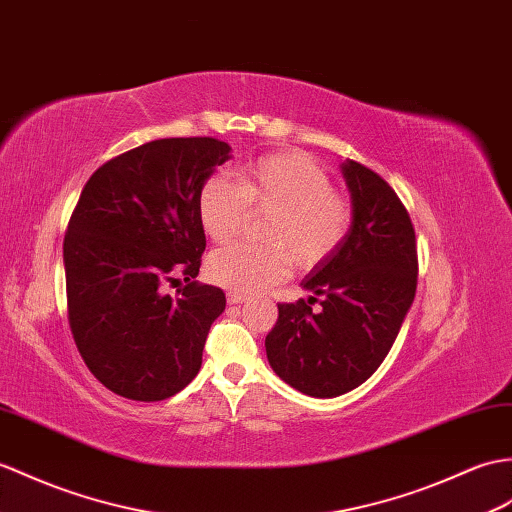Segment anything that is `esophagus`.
I'll use <instances>...</instances> for the list:
<instances>
[{"mask_svg": "<svg viewBox=\"0 0 512 512\" xmlns=\"http://www.w3.org/2000/svg\"><path fill=\"white\" fill-rule=\"evenodd\" d=\"M227 301H229L231 305H240V303H246V301H248V296H246V294H237V292H229Z\"/></svg>", "mask_w": 512, "mask_h": 512, "instance_id": "esophagus-1", "label": "esophagus"}]
</instances>
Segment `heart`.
Listing matches in <instances>:
<instances>
[{
	"instance_id": "heart-1",
	"label": "heart",
	"mask_w": 512,
	"mask_h": 512,
	"mask_svg": "<svg viewBox=\"0 0 512 512\" xmlns=\"http://www.w3.org/2000/svg\"><path fill=\"white\" fill-rule=\"evenodd\" d=\"M251 211H270L261 224L264 244H233L211 253V279L237 294L281 281L290 261L312 270L334 255L349 235L351 202L331 189L329 174L303 152L268 154L246 163L237 183L216 174L198 194L200 227L213 242H229Z\"/></svg>"
}]
</instances>
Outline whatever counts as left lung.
I'll use <instances>...</instances> for the list:
<instances>
[{"label": "left lung", "mask_w": 512, "mask_h": 512, "mask_svg": "<svg viewBox=\"0 0 512 512\" xmlns=\"http://www.w3.org/2000/svg\"><path fill=\"white\" fill-rule=\"evenodd\" d=\"M342 176L353 205L349 235L303 279L310 299L277 305L266 336L272 371L320 399L344 395L377 371L406 320L419 272L417 237L395 189L351 159Z\"/></svg>", "instance_id": "obj_1"}]
</instances>
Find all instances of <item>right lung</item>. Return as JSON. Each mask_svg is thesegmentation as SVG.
<instances>
[{"mask_svg":"<svg viewBox=\"0 0 512 512\" xmlns=\"http://www.w3.org/2000/svg\"><path fill=\"white\" fill-rule=\"evenodd\" d=\"M213 137L157 139L93 172L63 242L67 318L98 382L133 401H163L198 375L227 299L198 277L205 231L198 194L231 159ZM186 285L174 297L177 275Z\"/></svg>","mask_w":512,"mask_h":512,"instance_id":"add662e5","label":"right lung"}]
</instances>
